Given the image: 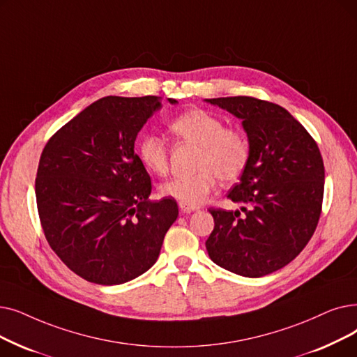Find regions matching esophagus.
Masks as SVG:
<instances>
[{"instance_id":"esophagus-1","label":"esophagus","mask_w":357,"mask_h":357,"mask_svg":"<svg viewBox=\"0 0 357 357\" xmlns=\"http://www.w3.org/2000/svg\"><path fill=\"white\" fill-rule=\"evenodd\" d=\"M179 208L182 213H192V211H197L198 207H194V206H188V204H182L179 203Z\"/></svg>"}]
</instances>
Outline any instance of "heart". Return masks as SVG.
Returning <instances> with one entry per match:
<instances>
[{
    "label": "heart",
    "instance_id": "b5f03b06",
    "mask_svg": "<svg viewBox=\"0 0 357 357\" xmlns=\"http://www.w3.org/2000/svg\"><path fill=\"white\" fill-rule=\"evenodd\" d=\"M169 130L179 142L199 147L192 176L172 178L160 185L166 198L188 206L203 204L214 190L217 175L225 182L238 179L250 159V142L234 128H225L219 116L204 109H190L170 121ZM138 158L150 172L165 175L169 166V146L165 138L146 134L137 147Z\"/></svg>",
    "mask_w": 357,
    "mask_h": 357
}]
</instances>
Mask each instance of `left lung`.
<instances>
[{
    "label": "left lung",
    "instance_id": "1",
    "mask_svg": "<svg viewBox=\"0 0 357 357\" xmlns=\"http://www.w3.org/2000/svg\"><path fill=\"white\" fill-rule=\"evenodd\" d=\"M242 121L250 159L227 194L239 210L211 208L206 242L214 264L243 277H262L287 266L312 238L324 195V163L314 138L284 107L250 96L217 98Z\"/></svg>",
    "mask_w": 357,
    "mask_h": 357
}]
</instances>
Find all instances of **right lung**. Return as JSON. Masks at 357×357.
Segmentation results:
<instances>
[{
	"instance_id": "1",
	"label": "right lung",
	"mask_w": 357,
	"mask_h": 357,
	"mask_svg": "<svg viewBox=\"0 0 357 357\" xmlns=\"http://www.w3.org/2000/svg\"><path fill=\"white\" fill-rule=\"evenodd\" d=\"M160 109L159 96L102 98L42 151L35 191L45 236L87 282L122 284L146 273L176 220L175 199H149L151 181L134 150L137 134Z\"/></svg>"
}]
</instances>
